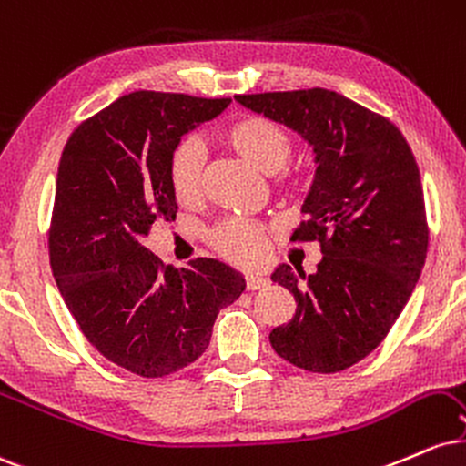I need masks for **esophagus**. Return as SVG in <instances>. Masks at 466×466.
I'll return each mask as SVG.
<instances>
[{"label": "esophagus", "mask_w": 466, "mask_h": 466, "mask_svg": "<svg viewBox=\"0 0 466 466\" xmlns=\"http://www.w3.org/2000/svg\"><path fill=\"white\" fill-rule=\"evenodd\" d=\"M268 277L264 275H257V272H250V275H246V288L248 289H261L268 286Z\"/></svg>", "instance_id": "esophagus-1"}]
</instances>
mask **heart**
Returning a JSON list of instances; mask_svg holds the SVG:
<instances>
[{
	"mask_svg": "<svg viewBox=\"0 0 466 466\" xmlns=\"http://www.w3.org/2000/svg\"><path fill=\"white\" fill-rule=\"evenodd\" d=\"M224 141L239 157L264 174L281 172L294 152V139L283 126L266 117H244L224 133ZM169 187L183 207H196L205 196V150L196 139H183L174 147L167 166ZM283 187H292L289 174L281 177ZM209 242L224 259L238 266H255L264 259L268 233L261 224L224 220L211 228Z\"/></svg>",
	"mask_w": 466,
	"mask_h": 466,
	"instance_id": "1",
	"label": "heart"
}]
</instances>
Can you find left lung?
Masks as SVG:
<instances>
[{
  "label": "left lung",
  "instance_id": "obj_1",
  "mask_svg": "<svg viewBox=\"0 0 466 466\" xmlns=\"http://www.w3.org/2000/svg\"><path fill=\"white\" fill-rule=\"evenodd\" d=\"M314 147L316 174L292 239H319L314 275L288 264L272 281L297 300L270 331L277 355L311 373H338L380 347L406 308L428 255L419 166L395 124L329 89L235 96Z\"/></svg>",
  "mask_w": 466,
  "mask_h": 466
}]
</instances>
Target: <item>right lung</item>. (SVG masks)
Returning <instances> with one entry per match:
<instances>
[{
	"label": "right lung",
	"mask_w": 466,
	"mask_h": 466,
	"mask_svg": "<svg viewBox=\"0 0 466 466\" xmlns=\"http://www.w3.org/2000/svg\"><path fill=\"white\" fill-rule=\"evenodd\" d=\"M228 97L135 91L85 119L60 157L49 264L80 331L104 358L166 377L209 347L218 311L244 292L218 259L166 266L144 238L178 205L167 166L180 137L218 117Z\"/></svg>",
	"instance_id": "obj_1"
}]
</instances>
